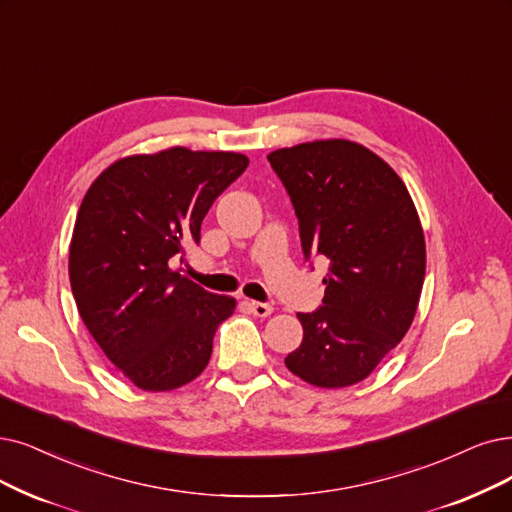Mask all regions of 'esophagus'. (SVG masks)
Returning a JSON list of instances; mask_svg holds the SVG:
<instances>
[{"label":"esophagus","instance_id":"esophagus-1","mask_svg":"<svg viewBox=\"0 0 512 512\" xmlns=\"http://www.w3.org/2000/svg\"><path fill=\"white\" fill-rule=\"evenodd\" d=\"M248 306H250V311H252L256 317H269V315L273 313V306L267 304V302H256V300H252V302H248Z\"/></svg>","mask_w":512,"mask_h":512}]
</instances>
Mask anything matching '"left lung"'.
<instances>
[{"instance_id":"obj_1","label":"left lung","mask_w":512,"mask_h":512,"mask_svg":"<svg viewBox=\"0 0 512 512\" xmlns=\"http://www.w3.org/2000/svg\"><path fill=\"white\" fill-rule=\"evenodd\" d=\"M298 216L304 258L323 256V304L298 313L302 344L285 357L319 388L370 376L410 330L426 271L422 224L403 180L351 140H315L269 157Z\"/></svg>"}]
</instances>
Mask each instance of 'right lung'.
<instances>
[{"instance_id": "right-lung-1", "label": "right lung", "mask_w": 512, "mask_h": 512, "mask_svg": "<svg viewBox=\"0 0 512 512\" xmlns=\"http://www.w3.org/2000/svg\"><path fill=\"white\" fill-rule=\"evenodd\" d=\"M231 151L172 147L102 172L77 212L69 279L88 332L142 391L195 380L235 298L206 292L174 264L201 239L216 197L248 168Z\"/></svg>"}]
</instances>
